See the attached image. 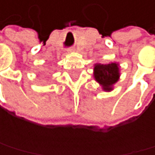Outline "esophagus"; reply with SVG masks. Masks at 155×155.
Here are the masks:
<instances>
[{
    "label": "esophagus",
    "mask_w": 155,
    "mask_h": 155,
    "mask_svg": "<svg viewBox=\"0 0 155 155\" xmlns=\"http://www.w3.org/2000/svg\"><path fill=\"white\" fill-rule=\"evenodd\" d=\"M73 50H74V49H73V48H70V49H68V50H67V51H68V52H72V51H73Z\"/></svg>",
    "instance_id": "1"
}]
</instances>
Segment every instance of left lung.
<instances>
[{
  "label": "left lung",
  "mask_w": 155,
  "mask_h": 155,
  "mask_svg": "<svg viewBox=\"0 0 155 155\" xmlns=\"http://www.w3.org/2000/svg\"><path fill=\"white\" fill-rule=\"evenodd\" d=\"M119 66L117 63L96 64L94 66L95 81L105 91L113 90V85L119 79Z\"/></svg>",
  "instance_id": "8db88e82"
}]
</instances>
